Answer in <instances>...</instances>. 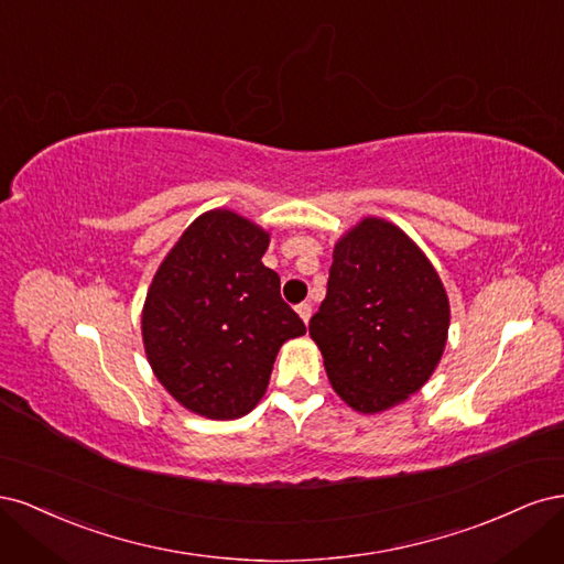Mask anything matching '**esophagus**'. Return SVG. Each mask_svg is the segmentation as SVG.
<instances>
[{
    "instance_id": "1",
    "label": "esophagus",
    "mask_w": 564,
    "mask_h": 564,
    "mask_svg": "<svg viewBox=\"0 0 564 564\" xmlns=\"http://www.w3.org/2000/svg\"><path fill=\"white\" fill-rule=\"evenodd\" d=\"M296 313H299V317L308 324V319L313 317V303L311 301H303V303H299L296 305Z\"/></svg>"
}]
</instances>
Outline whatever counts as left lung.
<instances>
[{"mask_svg":"<svg viewBox=\"0 0 564 564\" xmlns=\"http://www.w3.org/2000/svg\"><path fill=\"white\" fill-rule=\"evenodd\" d=\"M336 395L381 414L419 392L449 336V296L400 226L365 216L334 242L327 296L311 319Z\"/></svg>","mask_w":564,"mask_h":564,"instance_id":"left-lung-1","label":"left lung"}]
</instances>
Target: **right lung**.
Wrapping results in <instances>:
<instances>
[{
	"instance_id": "obj_1",
	"label": "right lung",
	"mask_w": 564,
	"mask_h": 564,
	"mask_svg": "<svg viewBox=\"0 0 564 564\" xmlns=\"http://www.w3.org/2000/svg\"><path fill=\"white\" fill-rule=\"evenodd\" d=\"M270 230L232 209L199 214L169 249L141 311L148 365L187 412L214 421L261 402L272 362L305 324L263 265Z\"/></svg>"
}]
</instances>
